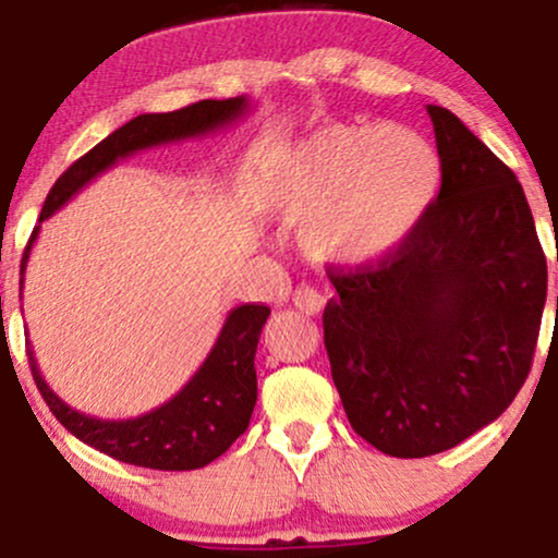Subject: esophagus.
Returning a JSON list of instances; mask_svg holds the SVG:
<instances>
[{"label":"esophagus","mask_w":558,"mask_h":558,"mask_svg":"<svg viewBox=\"0 0 558 558\" xmlns=\"http://www.w3.org/2000/svg\"><path fill=\"white\" fill-rule=\"evenodd\" d=\"M293 304H296L304 315H319V312L325 310V296L317 288L301 286L296 288V293H293Z\"/></svg>","instance_id":"esophagus-1"}]
</instances>
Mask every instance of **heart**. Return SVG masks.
I'll list each match as a JSON object with an SVG mask.
<instances>
[{"label": "heart", "instance_id": "1", "mask_svg": "<svg viewBox=\"0 0 558 558\" xmlns=\"http://www.w3.org/2000/svg\"><path fill=\"white\" fill-rule=\"evenodd\" d=\"M438 178V155L412 128L330 123L275 159L259 196L275 220L301 226L317 259L364 267L409 241Z\"/></svg>", "mask_w": 558, "mask_h": 558}]
</instances>
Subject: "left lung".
I'll return each mask as SVG.
<instances>
[{"label": "left lung", "instance_id": "left-lung-1", "mask_svg": "<svg viewBox=\"0 0 558 558\" xmlns=\"http://www.w3.org/2000/svg\"><path fill=\"white\" fill-rule=\"evenodd\" d=\"M440 191L396 254L330 270L323 315L351 427L377 451H448L506 412L533 364L548 267L517 175L427 105Z\"/></svg>", "mask_w": 558, "mask_h": 558}]
</instances>
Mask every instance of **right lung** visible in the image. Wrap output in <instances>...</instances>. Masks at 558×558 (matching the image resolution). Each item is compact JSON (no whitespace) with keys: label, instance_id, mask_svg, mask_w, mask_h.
Listing matches in <instances>:
<instances>
[{"label":"right lung","instance_id":"1","mask_svg":"<svg viewBox=\"0 0 558 558\" xmlns=\"http://www.w3.org/2000/svg\"><path fill=\"white\" fill-rule=\"evenodd\" d=\"M248 107L252 105H248L246 96L204 99L175 112L138 114L105 141H99L88 155L70 165L49 191L38 226L31 233L21 262V291L25 262L31 257V246L41 230V222L60 207H65L83 185H88L96 175L110 170L120 159L133 157L136 151L220 131V128L241 120L248 112ZM267 317H270V306L262 304H241L230 310L213 351L194 377L162 407L131 420L88 417L78 409L68 407L41 377L31 345L28 364L38 393L44 396L54 417L86 446L118 459V462L149 466V470H198V466H207L217 457H222L248 427L254 403H257L254 354H257V343Z\"/></svg>","mask_w":558,"mask_h":558}]
</instances>
